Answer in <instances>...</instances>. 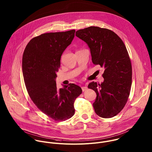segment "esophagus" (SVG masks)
<instances>
[{"mask_svg": "<svg viewBox=\"0 0 152 152\" xmlns=\"http://www.w3.org/2000/svg\"><path fill=\"white\" fill-rule=\"evenodd\" d=\"M87 89H88V88H87L86 86L82 87V91H83V92L85 91H86Z\"/></svg>", "mask_w": 152, "mask_h": 152, "instance_id": "esophagus-1", "label": "esophagus"}]
</instances>
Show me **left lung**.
I'll return each instance as SVG.
<instances>
[{
  "label": "left lung",
  "instance_id": "obj_1",
  "mask_svg": "<svg viewBox=\"0 0 152 152\" xmlns=\"http://www.w3.org/2000/svg\"><path fill=\"white\" fill-rule=\"evenodd\" d=\"M90 48L92 63L104 69L101 84L92 82L88 88L96 94L93 107L102 118H111L124 107L130 92L132 67L127 48L122 39L113 31L89 26L76 32Z\"/></svg>",
  "mask_w": 152,
  "mask_h": 152
}]
</instances>
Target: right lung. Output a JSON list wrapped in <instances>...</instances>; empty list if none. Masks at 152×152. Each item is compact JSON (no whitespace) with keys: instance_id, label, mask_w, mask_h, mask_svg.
Segmentation results:
<instances>
[{"instance_id":"obj_1","label":"right lung","mask_w":152,"mask_h":152,"mask_svg":"<svg viewBox=\"0 0 152 152\" xmlns=\"http://www.w3.org/2000/svg\"><path fill=\"white\" fill-rule=\"evenodd\" d=\"M75 33L72 29L35 37L28 43L22 56L23 79L31 99L55 121H65L74 115L75 101L82 92L73 83L57 89L56 82L61 56Z\"/></svg>"}]
</instances>
